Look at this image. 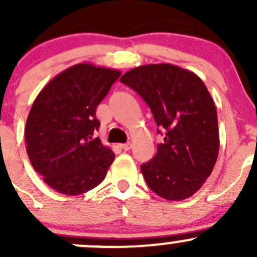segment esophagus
<instances>
[{"instance_id": "esophagus-1", "label": "esophagus", "mask_w": 257, "mask_h": 257, "mask_svg": "<svg viewBox=\"0 0 257 257\" xmlns=\"http://www.w3.org/2000/svg\"><path fill=\"white\" fill-rule=\"evenodd\" d=\"M120 148L124 150V152H128V150L132 149V143H125V144H120Z\"/></svg>"}]
</instances>
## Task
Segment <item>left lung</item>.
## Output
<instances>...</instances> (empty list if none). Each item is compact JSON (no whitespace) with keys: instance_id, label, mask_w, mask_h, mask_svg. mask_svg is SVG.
<instances>
[{"instance_id":"obj_1","label":"left lung","mask_w":257,"mask_h":257,"mask_svg":"<svg viewBox=\"0 0 257 257\" xmlns=\"http://www.w3.org/2000/svg\"><path fill=\"white\" fill-rule=\"evenodd\" d=\"M120 82L143 98L164 129L155 157L141 167L148 186L167 200L190 198L219 154L217 113L208 88L195 73L169 63L137 67Z\"/></svg>"}]
</instances>
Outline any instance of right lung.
Wrapping results in <instances>:
<instances>
[{
    "mask_svg": "<svg viewBox=\"0 0 257 257\" xmlns=\"http://www.w3.org/2000/svg\"><path fill=\"white\" fill-rule=\"evenodd\" d=\"M116 69L79 63L57 74L33 102L25 128L33 169L53 190L74 196L107 175L115 154L93 138L95 109L120 76Z\"/></svg>",
    "mask_w": 257,
    "mask_h": 257,
    "instance_id": "1",
    "label": "right lung"
}]
</instances>
